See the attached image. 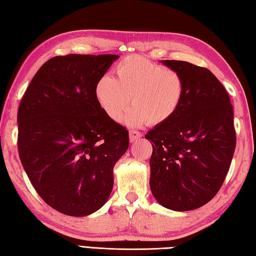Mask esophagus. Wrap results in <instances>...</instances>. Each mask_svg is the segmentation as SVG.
Wrapping results in <instances>:
<instances>
[{
    "mask_svg": "<svg viewBox=\"0 0 256 256\" xmlns=\"http://www.w3.org/2000/svg\"><path fill=\"white\" fill-rule=\"evenodd\" d=\"M142 134L137 132V130H130L129 132V138H130V142H134L136 140L142 138Z\"/></svg>",
    "mask_w": 256,
    "mask_h": 256,
    "instance_id": "1",
    "label": "esophagus"
}]
</instances>
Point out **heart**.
Masks as SVG:
<instances>
[{
  "instance_id": "heart-1",
  "label": "heart",
  "mask_w": 256,
  "mask_h": 256,
  "mask_svg": "<svg viewBox=\"0 0 256 256\" xmlns=\"http://www.w3.org/2000/svg\"><path fill=\"white\" fill-rule=\"evenodd\" d=\"M116 78L104 75L95 95L109 118L119 122L130 105L124 122L129 126L164 124L179 110L186 94L180 72L137 55L127 56L114 67Z\"/></svg>"
}]
</instances>
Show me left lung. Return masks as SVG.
Masks as SVG:
<instances>
[{
    "label": "left lung",
    "instance_id": "1",
    "mask_svg": "<svg viewBox=\"0 0 256 256\" xmlns=\"http://www.w3.org/2000/svg\"><path fill=\"white\" fill-rule=\"evenodd\" d=\"M182 75L186 94L170 120L144 136L152 142L150 189L161 206L190 211L212 200L230 169L236 138L233 107L212 72L182 60H162Z\"/></svg>",
    "mask_w": 256,
    "mask_h": 256
}]
</instances>
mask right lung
<instances>
[{
    "mask_svg": "<svg viewBox=\"0 0 256 256\" xmlns=\"http://www.w3.org/2000/svg\"><path fill=\"white\" fill-rule=\"evenodd\" d=\"M118 57H53L20 100V162L42 199L62 214L90 216L105 204L114 166L128 149V130L107 116L95 95L98 80Z\"/></svg>",
    "mask_w": 256,
    "mask_h": 256,
    "instance_id": "right-lung-1",
    "label": "right lung"
}]
</instances>
